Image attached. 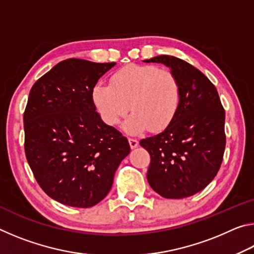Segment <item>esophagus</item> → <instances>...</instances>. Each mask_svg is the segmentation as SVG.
I'll use <instances>...</instances> for the list:
<instances>
[{"label":"esophagus","instance_id":"34e87169","mask_svg":"<svg viewBox=\"0 0 254 254\" xmlns=\"http://www.w3.org/2000/svg\"><path fill=\"white\" fill-rule=\"evenodd\" d=\"M128 143H130L131 149H135L137 145H139V141L136 139H132V137H130V139H128Z\"/></svg>","mask_w":254,"mask_h":254}]
</instances>
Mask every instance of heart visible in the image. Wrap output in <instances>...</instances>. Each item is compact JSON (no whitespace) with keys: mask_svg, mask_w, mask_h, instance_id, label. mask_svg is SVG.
I'll return each instance as SVG.
<instances>
[{"mask_svg":"<svg viewBox=\"0 0 254 254\" xmlns=\"http://www.w3.org/2000/svg\"><path fill=\"white\" fill-rule=\"evenodd\" d=\"M110 84H97L93 89L94 104L107 126H117L127 115L128 105L132 114L123 128L130 134L148 128L161 132L177 115L182 88L173 70L132 64L115 71Z\"/></svg>","mask_w":254,"mask_h":254,"instance_id":"obj_1","label":"heart"}]
</instances>
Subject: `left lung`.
Masks as SVG:
<instances>
[{
	"label": "left lung",
	"instance_id": "obj_1",
	"mask_svg": "<svg viewBox=\"0 0 254 254\" xmlns=\"http://www.w3.org/2000/svg\"><path fill=\"white\" fill-rule=\"evenodd\" d=\"M144 62L169 67L182 88L179 109L170 126L140 141L151 159L149 185L165 198L195 195L220 170L226 143L225 111L212 81L190 64L167 55Z\"/></svg>",
	"mask_w": 254,
	"mask_h": 254
}]
</instances>
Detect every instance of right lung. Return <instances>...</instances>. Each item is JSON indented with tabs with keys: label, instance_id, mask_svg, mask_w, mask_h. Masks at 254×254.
<instances>
[{
	"label": "right lung",
	"instance_id": "add662e5",
	"mask_svg": "<svg viewBox=\"0 0 254 254\" xmlns=\"http://www.w3.org/2000/svg\"><path fill=\"white\" fill-rule=\"evenodd\" d=\"M113 66L63 60L30 91L25 157L42 190L62 204L86 208L100 203L130 153L127 137L102 121L93 101L97 80Z\"/></svg>",
	"mask_w": 254,
	"mask_h": 254
}]
</instances>
